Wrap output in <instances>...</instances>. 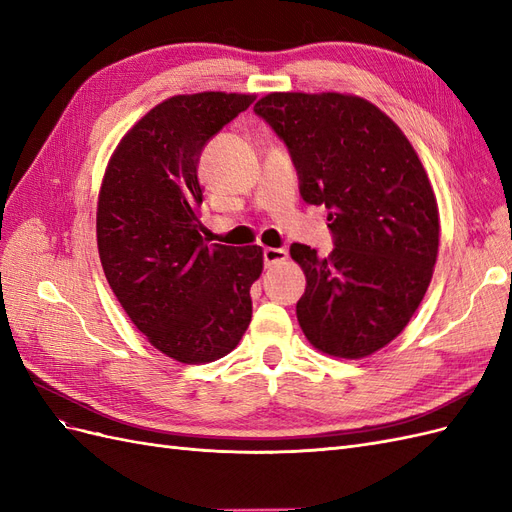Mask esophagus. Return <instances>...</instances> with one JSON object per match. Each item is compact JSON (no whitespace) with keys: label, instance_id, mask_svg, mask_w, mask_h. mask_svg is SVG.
Masks as SVG:
<instances>
[{"label":"esophagus","instance_id":"34e87169","mask_svg":"<svg viewBox=\"0 0 512 512\" xmlns=\"http://www.w3.org/2000/svg\"><path fill=\"white\" fill-rule=\"evenodd\" d=\"M262 258H265V267H273L284 262L288 258V252L284 247H265V250H262Z\"/></svg>","mask_w":512,"mask_h":512}]
</instances>
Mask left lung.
I'll return each instance as SVG.
<instances>
[{"mask_svg": "<svg viewBox=\"0 0 512 512\" xmlns=\"http://www.w3.org/2000/svg\"><path fill=\"white\" fill-rule=\"evenodd\" d=\"M254 113L286 143L305 203L329 209L333 252L303 243L297 318L309 344L363 359L404 331L438 258V203L414 147L378 106L350 94H269Z\"/></svg>", "mask_w": 512, "mask_h": 512, "instance_id": "1", "label": "left lung"}]
</instances>
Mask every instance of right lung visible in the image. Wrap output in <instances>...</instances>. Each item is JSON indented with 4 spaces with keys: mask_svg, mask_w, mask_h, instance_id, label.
<instances>
[{
    "mask_svg": "<svg viewBox=\"0 0 512 512\" xmlns=\"http://www.w3.org/2000/svg\"><path fill=\"white\" fill-rule=\"evenodd\" d=\"M254 100L203 91L160 102L121 138L102 179L96 232L108 286L149 344L179 363L222 359L252 320L262 247L205 243L198 162Z\"/></svg>",
    "mask_w": 512,
    "mask_h": 512,
    "instance_id": "add662e5",
    "label": "right lung"
}]
</instances>
